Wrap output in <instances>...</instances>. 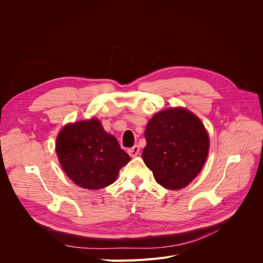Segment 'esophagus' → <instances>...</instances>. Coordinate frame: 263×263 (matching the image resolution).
<instances>
[{"label": "esophagus", "mask_w": 263, "mask_h": 263, "mask_svg": "<svg viewBox=\"0 0 263 263\" xmlns=\"http://www.w3.org/2000/svg\"><path fill=\"white\" fill-rule=\"evenodd\" d=\"M139 151H140V149H139V147L136 145V146H134L133 148L128 149V154H129L130 157H136V156L139 155Z\"/></svg>", "instance_id": "1"}]
</instances>
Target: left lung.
Here are the masks:
<instances>
[{
    "mask_svg": "<svg viewBox=\"0 0 263 263\" xmlns=\"http://www.w3.org/2000/svg\"><path fill=\"white\" fill-rule=\"evenodd\" d=\"M145 137L144 162L159 184L168 190H180L192 182L209 155L210 138L204 125L182 107L154 115Z\"/></svg>",
    "mask_w": 263,
    "mask_h": 263,
    "instance_id": "left-lung-1",
    "label": "left lung"
}]
</instances>
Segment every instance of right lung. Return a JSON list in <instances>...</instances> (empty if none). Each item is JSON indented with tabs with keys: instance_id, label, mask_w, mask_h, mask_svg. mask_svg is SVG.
I'll list each match as a JSON object with an SVG mask.
<instances>
[{
	"instance_id": "obj_1",
	"label": "right lung",
	"mask_w": 263,
	"mask_h": 263,
	"mask_svg": "<svg viewBox=\"0 0 263 263\" xmlns=\"http://www.w3.org/2000/svg\"><path fill=\"white\" fill-rule=\"evenodd\" d=\"M55 151L67 176L89 190L112 184L122 166L130 160L97 118L66 125L57 137Z\"/></svg>"
}]
</instances>
